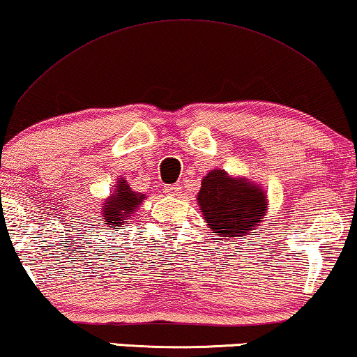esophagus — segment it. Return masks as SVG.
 <instances>
[{
    "mask_svg": "<svg viewBox=\"0 0 357 357\" xmlns=\"http://www.w3.org/2000/svg\"><path fill=\"white\" fill-rule=\"evenodd\" d=\"M166 191L171 196H180V193H182V186L177 185V183H175V185H167L166 186Z\"/></svg>",
    "mask_w": 357,
    "mask_h": 357,
    "instance_id": "esophagus-1",
    "label": "esophagus"
}]
</instances>
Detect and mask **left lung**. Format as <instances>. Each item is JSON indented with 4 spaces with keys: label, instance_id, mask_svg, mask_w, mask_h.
Here are the masks:
<instances>
[{
    "label": "left lung",
    "instance_id": "1",
    "mask_svg": "<svg viewBox=\"0 0 357 357\" xmlns=\"http://www.w3.org/2000/svg\"><path fill=\"white\" fill-rule=\"evenodd\" d=\"M212 233L223 241L239 239L259 228L268 211V197L259 183L213 169L202 178L196 196Z\"/></svg>",
    "mask_w": 357,
    "mask_h": 357
}]
</instances>
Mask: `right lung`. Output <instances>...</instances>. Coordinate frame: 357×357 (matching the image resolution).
Instances as JSON below:
<instances>
[{
  "instance_id": "1",
  "label": "right lung",
  "mask_w": 357,
  "mask_h": 357,
  "mask_svg": "<svg viewBox=\"0 0 357 357\" xmlns=\"http://www.w3.org/2000/svg\"><path fill=\"white\" fill-rule=\"evenodd\" d=\"M144 193H137L128 180L123 177L116 180V186L112 191L107 199H103L102 212H100V222L108 228H114V231H118L123 227L126 220H130L134 217L135 211L139 209L142 202L145 199Z\"/></svg>"
}]
</instances>
